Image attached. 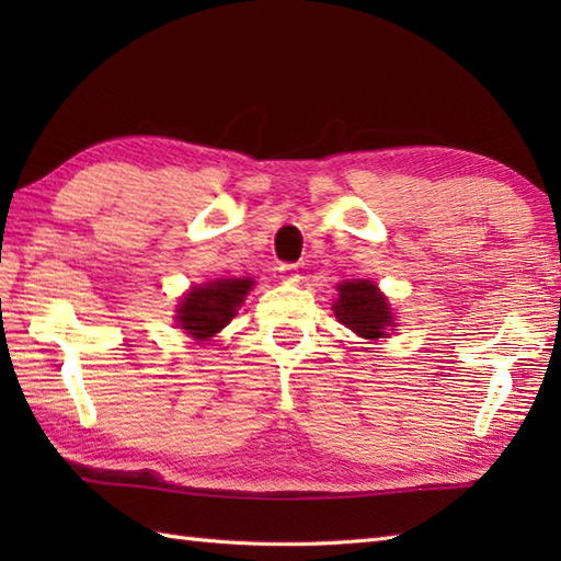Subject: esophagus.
Returning <instances> with one entry per match:
<instances>
[{
    "label": "esophagus",
    "mask_w": 561,
    "mask_h": 561,
    "mask_svg": "<svg viewBox=\"0 0 561 561\" xmlns=\"http://www.w3.org/2000/svg\"><path fill=\"white\" fill-rule=\"evenodd\" d=\"M279 277L284 282H291L296 284L301 277H299V270H296V265H279Z\"/></svg>",
    "instance_id": "esophagus-1"
}]
</instances>
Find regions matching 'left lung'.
I'll list each match as a JSON object with an SVG mask.
<instances>
[{
  "mask_svg": "<svg viewBox=\"0 0 561 561\" xmlns=\"http://www.w3.org/2000/svg\"><path fill=\"white\" fill-rule=\"evenodd\" d=\"M337 291L340 299L332 308L344 328L366 340L386 337V330L392 325V313L386 296L378 291L374 282H342Z\"/></svg>",
  "mask_w": 561,
  "mask_h": 561,
  "instance_id": "1",
  "label": "left lung"
}]
</instances>
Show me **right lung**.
Returning <instances> with one entry per match:
<instances>
[{"mask_svg":"<svg viewBox=\"0 0 561 561\" xmlns=\"http://www.w3.org/2000/svg\"><path fill=\"white\" fill-rule=\"evenodd\" d=\"M250 287H253V279H219L195 287L178 308V325L195 340L214 337L221 328L229 325Z\"/></svg>","mask_w":561,"mask_h":561,"instance_id":"obj_1","label":"right lung"}]
</instances>
